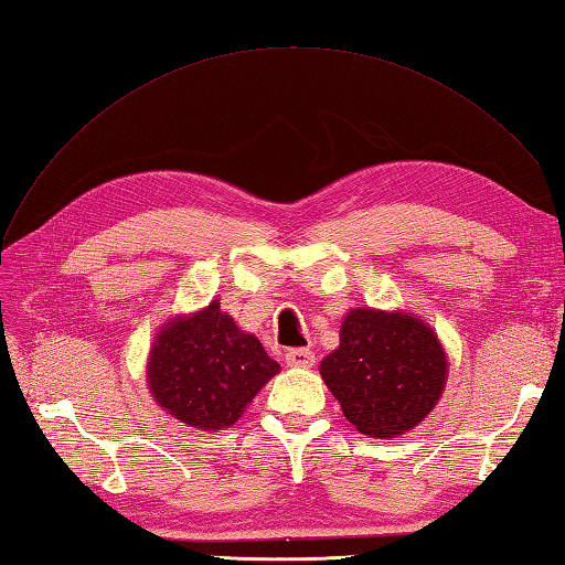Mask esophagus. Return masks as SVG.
<instances>
[{"instance_id": "obj_1", "label": "esophagus", "mask_w": 565, "mask_h": 565, "mask_svg": "<svg viewBox=\"0 0 565 565\" xmlns=\"http://www.w3.org/2000/svg\"><path fill=\"white\" fill-rule=\"evenodd\" d=\"M285 361H287V365H299V369H309V365L316 363V354L311 352L309 347H295V349H287Z\"/></svg>"}]
</instances>
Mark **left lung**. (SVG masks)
<instances>
[{
    "label": "left lung",
    "instance_id": "1",
    "mask_svg": "<svg viewBox=\"0 0 565 565\" xmlns=\"http://www.w3.org/2000/svg\"><path fill=\"white\" fill-rule=\"evenodd\" d=\"M320 375L359 433L394 437L430 414L447 359L418 318L356 309L344 318L340 349L323 359Z\"/></svg>",
    "mask_w": 565,
    "mask_h": 565
}]
</instances>
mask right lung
I'll list each match as a JSON object with an SVG mask.
<instances>
[{
  "mask_svg": "<svg viewBox=\"0 0 565 565\" xmlns=\"http://www.w3.org/2000/svg\"><path fill=\"white\" fill-rule=\"evenodd\" d=\"M278 371L262 342L211 301L204 311L171 320L159 332L147 375L154 399L180 423L221 430L242 416Z\"/></svg>",
  "mask_w": 565,
  "mask_h": 565,
  "instance_id": "obj_1",
  "label": "right lung"
}]
</instances>
